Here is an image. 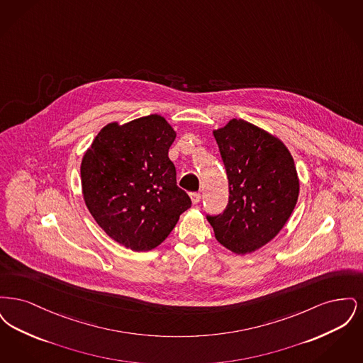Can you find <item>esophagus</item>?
Here are the masks:
<instances>
[{
  "label": "esophagus",
  "instance_id": "obj_1",
  "mask_svg": "<svg viewBox=\"0 0 363 363\" xmlns=\"http://www.w3.org/2000/svg\"><path fill=\"white\" fill-rule=\"evenodd\" d=\"M190 199H191L193 206H197V204L201 201V196H200L199 193H191V194H190Z\"/></svg>",
  "mask_w": 363,
  "mask_h": 363
}]
</instances>
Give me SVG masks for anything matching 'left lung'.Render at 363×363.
<instances>
[{"label": "left lung", "instance_id": "left-lung-1", "mask_svg": "<svg viewBox=\"0 0 363 363\" xmlns=\"http://www.w3.org/2000/svg\"><path fill=\"white\" fill-rule=\"evenodd\" d=\"M228 178L223 213L207 216L216 240L235 255L272 241L293 213L299 179L289 148L259 126L233 118L213 130Z\"/></svg>", "mask_w": 363, "mask_h": 363}]
</instances>
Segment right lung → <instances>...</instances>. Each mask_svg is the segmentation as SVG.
Instances as JSON below:
<instances>
[{"instance_id":"right-lung-1","label":"right lung","mask_w":363,"mask_h":363,"mask_svg":"<svg viewBox=\"0 0 363 363\" xmlns=\"http://www.w3.org/2000/svg\"><path fill=\"white\" fill-rule=\"evenodd\" d=\"M173 126L151 114L107 123L82 160L86 208L104 233L135 252L155 249L172 233L189 196L177 186L169 159Z\"/></svg>"}]
</instances>
